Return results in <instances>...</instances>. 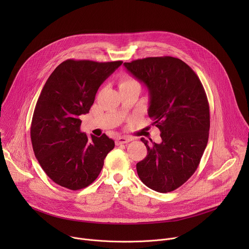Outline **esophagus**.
<instances>
[{"instance_id":"obj_1","label":"esophagus","mask_w":249,"mask_h":249,"mask_svg":"<svg viewBox=\"0 0 249 249\" xmlns=\"http://www.w3.org/2000/svg\"><path fill=\"white\" fill-rule=\"evenodd\" d=\"M130 141H132L131 138H128V137H119L116 139V145H122V144H127L129 143Z\"/></svg>"}]
</instances>
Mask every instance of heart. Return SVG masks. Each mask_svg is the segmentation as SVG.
I'll list each match as a JSON object with an SVG mask.
<instances>
[{
	"label": "heart",
	"instance_id": "b5f03b06",
	"mask_svg": "<svg viewBox=\"0 0 249 249\" xmlns=\"http://www.w3.org/2000/svg\"><path fill=\"white\" fill-rule=\"evenodd\" d=\"M127 88H140V83L134 77L124 75L119 80V89H127Z\"/></svg>",
	"mask_w": 249,
	"mask_h": 249
}]
</instances>
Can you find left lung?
Masks as SVG:
<instances>
[{
    "label": "left lung",
    "instance_id": "obj_1",
    "mask_svg": "<svg viewBox=\"0 0 249 249\" xmlns=\"http://www.w3.org/2000/svg\"><path fill=\"white\" fill-rule=\"evenodd\" d=\"M150 92L149 116L160 131V144L149 145L137 172L149 188L166 193L185 183L196 171L206 149L210 107L204 87L182 60L170 56L148 57L124 63Z\"/></svg>",
    "mask_w": 249,
    "mask_h": 249
}]
</instances>
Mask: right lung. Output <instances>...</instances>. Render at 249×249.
I'll list each match as a JSON object with an SVG mask.
<instances>
[{"mask_svg":"<svg viewBox=\"0 0 249 249\" xmlns=\"http://www.w3.org/2000/svg\"><path fill=\"white\" fill-rule=\"evenodd\" d=\"M122 61L69 59L48 78L35 105L30 137L35 158L49 178L70 190L91 184L114 141L81 131L80 115L89 113L100 85Z\"/></svg>","mask_w":249,"mask_h":249,"instance_id":"1","label":"right lung"}]
</instances>
